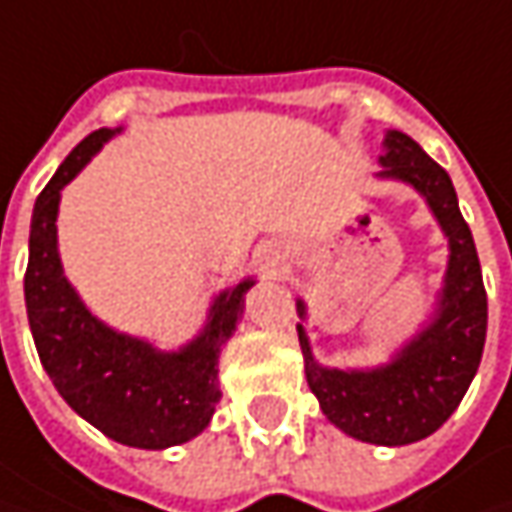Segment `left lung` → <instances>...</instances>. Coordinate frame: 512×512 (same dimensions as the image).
Returning <instances> with one entry per match:
<instances>
[{"mask_svg":"<svg viewBox=\"0 0 512 512\" xmlns=\"http://www.w3.org/2000/svg\"><path fill=\"white\" fill-rule=\"evenodd\" d=\"M376 179L410 185L422 196L447 239V270L436 305L407 342L376 367H325L307 339V305L296 299L305 376L330 424L367 444L402 447L436 433L459 407L482 362L487 293L473 233L464 222L456 187L402 130L384 133Z\"/></svg>","mask_w":512,"mask_h":512,"instance_id":"obj_1","label":"left lung"}]
</instances>
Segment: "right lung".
<instances>
[{
	"instance_id": "right-lung-1",
	"label": "right lung",
	"mask_w": 512,
	"mask_h": 512,
	"mask_svg": "<svg viewBox=\"0 0 512 512\" xmlns=\"http://www.w3.org/2000/svg\"><path fill=\"white\" fill-rule=\"evenodd\" d=\"M122 128H99L70 150L33 205L25 305L42 367L59 396L108 439L139 450L185 444L205 430L219 390V356L245 313L242 279L213 296L205 327L179 350L119 333L96 319L59 259L56 216L62 187Z\"/></svg>"
}]
</instances>
